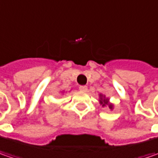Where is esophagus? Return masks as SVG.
I'll use <instances>...</instances> for the list:
<instances>
[{
  "label": "esophagus",
  "instance_id": "esophagus-1",
  "mask_svg": "<svg viewBox=\"0 0 158 158\" xmlns=\"http://www.w3.org/2000/svg\"><path fill=\"white\" fill-rule=\"evenodd\" d=\"M79 89L81 90V91H87V89H88V87L87 86H80V88H79Z\"/></svg>",
  "mask_w": 158,
  "mask_h": 158
}]
</instances>
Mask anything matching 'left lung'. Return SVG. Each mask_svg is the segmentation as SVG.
I'll list each match as a JSON object with an SVG mask.
<instances>
[{
    "mask_svg": "<svg viewBox=\"0 0 158 158\" xmlns=\"http://www.w3.org/2000/svg\"><path fill=\"white\" fill-rule=\"evenodd\" d=\"M99 96V104H100V106H102L103 107H108L111 111L113 110V108H114V106H113V104L110 102V98H106V95L100 94L98 95Z\"/></svg>",
    "mask_w": 158,
    "mask_h": 158,
    "instance_id": "left-lung-1",
    "label": "left lung"
}]
</instances>
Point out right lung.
<instances>
[{
  "label": "right lung",
  "instance_id": "1",
  "mask_svg": "<svg viewBox=\"0 0 158 158\" xmlns=\"http://www.w3.org/2000/svg\"><path fill=\"white\" fill-rule=\"evenodd\" d=\"M63 92H64V90H62V93H63Z\"/></svg>",
  "mask_w": 158,
  "mask_h": 158
}]
</instances>
